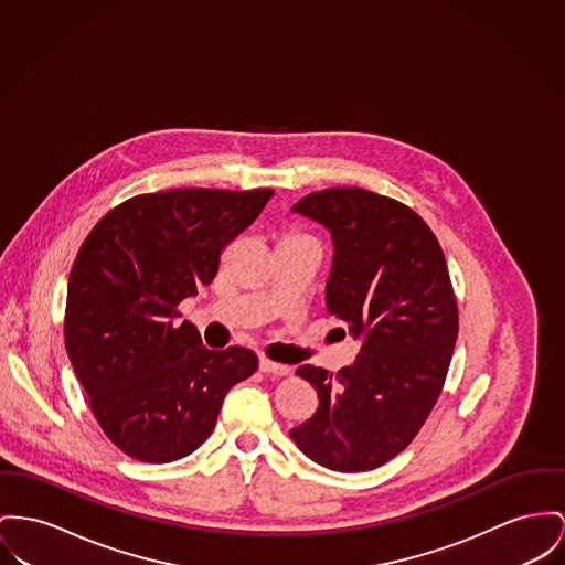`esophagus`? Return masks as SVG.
Listing matches in <instances>:
<instances>
[{
  "mask_svg": "<svg viewBox=\"0 0 565 565\" xmlns=\"http://www.w3.org/2000/svg\"><path fill=\"white\" fill-rule=\"evenodd\" d=\"M259 371L264 373V375L269 376H287L289 375V366H282V364H276V362H271V360H267V358H262L259 360Z\"/></svg>",
  "mask_w": 565,
  "mask_h": 565,
  "instance_id": "34e87169",
  "label": "esophagus"
}]
</instances>
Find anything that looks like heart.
Here are the masks:
<instances>
[{"label":"heart","instance_id":"b5f03b06","mask_svg":"<svg viewBox=\"0 0 565 565\" xmlns=\"http://www.w3.org/2000/svg\"><path fill=\"white\" fill-rule=\"evenodd\" d=\"M278 246H317V239H315L310 233L298 228V226H291V228H287V231L280 235ZM317 248H319V246H317Z\"/></svg>","mask_w":565,"mask_h":565}]
</instances>
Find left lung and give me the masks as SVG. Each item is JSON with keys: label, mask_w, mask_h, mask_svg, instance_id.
<instances>
[{"label": "left lung", "mask_w": 565, "mask_h": 565, "mask_svg": "<svg viewBox=\"0 0 565 565\" xmlns=\"http://www.w3.org/2000/svg\"><path fill=\"white\" fill-rule=\"evenodd\" d=\"M294 210L332 231L326 306L362 349L339 373L296 371L319 409L289 435L321 467L371 471L414 441L441 396L458 337L448 264L419 214L373 190H319Z\"/></svg>", "instance_id": "8db88e82"}]
</instances>
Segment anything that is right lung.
Here are the masks:
<instances>
[{
	"label": "right lung",
	"instance_id": "obj_1",
	"mask_svg": "<svg viewBox=\"0 0 565 565\" xmlns=\"http://www.w3.org/2000/svg\"><path fill=\"white\" fill-rule=\"evenodd\" d=\"M271 189H173L107 212L76 253L64 340L89 409L115 448L171 462L214 430L226 392L255 375L250 349L203 347L180 301L210 285L221 253Z\"/></svg>",
	"mask_w": 565,
	"mask_h": 565
}]
</instances>
